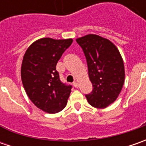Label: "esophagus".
Here are the masks:
<instances>
[{"label": "esophagus", "instance_id": "esophagus-1", "mask_svg": "<svg viewBox=\"0 0 146 146\" xmlns=\"http://www.w3.org/2000/svg\"><path fill=\"white\" fill-rule=\"evenodd\" d=\"M73 85H74V87L78 88L79 87V83H78L77 81H75L74 83H73Z\"/></svg>", "mask_w": 146, "mask_h": 146}]
</instances>
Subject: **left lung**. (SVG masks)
I'll return each instance as SVG.
<instances>
[{
	"instance_id": "left-lung-1",
	"label": "left lung",
	"mask_w": 146,
	"mask_h": 146,
	"mask_svg": "<svg viewBox=\"0 0 146 146\" xmlns=\"http://www.w3.org/2000/svg\"><path fill=\"white\" fill-rule=\"evenodd\" d=\"M86 57L88 77L93 84L88 103L104 109L119 97L125 79L124 64L118 48L106 38L88 34L76 39Z\"/></svg>"
}]
</instances>
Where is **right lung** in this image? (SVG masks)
I'll return each mask as SVG.
<instances>
[{"label":"right lung","mask_w":146,"mask_h":146,"mask_svg":"<svg viewBox=\"0 0 146 146\" xmlns=\"http://www.w3.org/2000/svg\"><path fill=\"white\" fill-rule=\"evenodd\" d=\"M72 39L41 38L27 49L21 66V79L26 93L37 108L55 114L66 107L71 86L62 84L56 65Z\"/></svg>","instance_id":"obj_1"}]
</instances>
